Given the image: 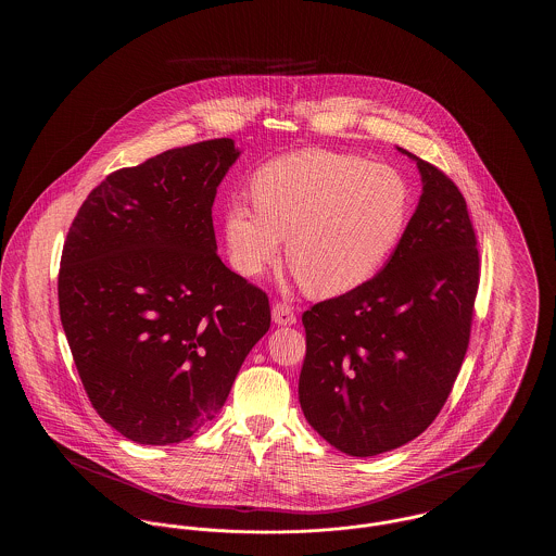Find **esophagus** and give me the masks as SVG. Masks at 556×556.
<instances>
[{
  "label": "esophagus",
  "mask_w": 556,
  "mask_h": 556,
  "mask_svg": "<svg viewBox=\"0 0 556 556\" xmlns=\"http://www.w3.org/2000/svg\"><path fill=\"white\" fill-rule=\"evenodd\" d=\"M270 315H273V323H275V325H281V327H288V325L295 323V313H293V308H291L290 304H286V302L273 304Z\"/></svg>",
  "instance_id": "34e87169"
}]
</instances>
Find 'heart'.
Here are the masks:
<instances>
[{"instance_id": "1", "label": "heart", "mask_w": 556, "mask_h": 556, "mask_svg": "<svg viewBox=\"0 0 556 556\" xmlns=\"http://www.w3.org/2000/svg\"><path fill=\"white\" fill-rule=\"evenodd\" d=\"M254 202L231 200L223 216L231 265L256 277L281 256L302 288L333 298L372 279L404 236L413 189L372 160L304 150L273 160L252 179Z\"/></svg>"}]
</instances>
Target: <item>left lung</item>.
<instances>
[{
  "mask_svg": "<svg viewBox=\"0 0 556 556\" xmlns=\"http://www.w3.org/2000/svg\"><path fill=\"white\" fill-rule=\"evenodd\" d=\"M397 152L417 164L424 189L394 254L365 286L302 315V413L333 448L361 458L433 424L467 352L479 283L463 193L429 162Z\"/></svg>",
  "mask_w": 556,
  "mask_h": 556,
  "instance_id": "obj_1",
  "label": "left lung"
}]
</instances>
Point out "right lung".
Masks as SVG:
<instances>
[{
    "mask_svg": "<svg viewBox=\"0 0 556 556\" xmlns=\"http://www.w3.org/2000/svg\"><path fill=\"white\" fill-rule=\"evenodd\" d=\"M239 154L223 137L121 168L66 236V340L98 415L137 444H177L212 421L270 327L265 291L216 254L212 204Z\"/></svg>",
    "mask_w": 556,
    "mask_h": 556,
    "instance_id": "obj_1",
    "label": "right lung"
}]
</instances>
